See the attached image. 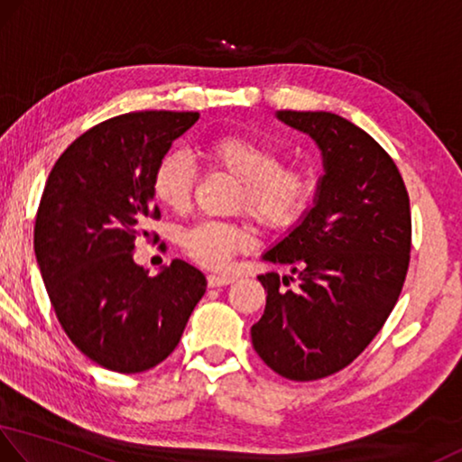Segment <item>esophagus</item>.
<instances>
[{
	"mask_svg": "<svg viewBox=\"0 0 462 462\" xmlns=\"http://www.w3.org/2000/svg\"><path fill=\"white\" fill-rule=\"evenodd\" d=\"M231 276H221V274H208V287H226L231 285Z\"/></svg>",
	"mask_w": 462,
	"mask_h": 462,
	"instance_id": "esophagus-1",
	"label": "esophagus"
}]
</instances>
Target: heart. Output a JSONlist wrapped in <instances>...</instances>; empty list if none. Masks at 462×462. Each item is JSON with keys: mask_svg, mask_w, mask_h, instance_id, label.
I'll list each match as a JSON object with an SVG mask.
<instances>
[{"mask_svg": "<svg viewBox=\"0 0 462 462\" xmlns=\"http://www.w3.org/2000/svg\"><path fill=\"white\" fill-rule=\"evenodd\" d=\"M204 159L237 181L233 210L247 212L262 229L282 231L308 212L316 196V175L300 162H282L271 142L250 134H223L204 146ZM198 180L188 154L169 151L152 171V194L162 207L180 212L189 204ZM245 223L200 221L181 233V245L204 268H225L233 255L252 245Z\"/></svg>", "mask_w": 462, "mask_h": 462, "instance_id": "1", "label": "heart"}]
</instances>
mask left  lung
<instances>
[{
	"label": "left lung",
	"mask_w": 462,
	"mask_h": 462,
	"mask_svg": "<svg viewBox=\"0 0 462 462\" xmlns=\"http://www.w3.org/2000/svg\"><path fill=\"white\" fill-rule=\"evenodd\" d=\"M320 146L316 204L264 260L266 310L252 326L262 361L282 378L320 380L357 359L382 330L407 279L411 207L399 167L370 134L326 111H279ZM298 282L295 291L280 282Z\"/></svg>",
	"instance_id": "8db88e82"
}]
</instances>
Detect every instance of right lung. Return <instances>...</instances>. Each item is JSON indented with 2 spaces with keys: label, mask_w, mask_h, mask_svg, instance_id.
Here are the masks:
<instances>
[{
  "label": "right lung",
  "mask_w": 462,
  "mask_h": 462,
  "mask_svg": "<svg viewBox=\"0 0 462 462\" xmlns=\"http://www.w3.org/2000/svg\"><path fill=\"white\" fill-rule=\"evenodd\" d=\"M196 111H134L97 124L55 162L34 221V254L55 316L95 364L119 374L159 365L180 343L204 274L173 260L157 276L134 262L159 159L198 122Z\"/></svg>",
  "instance_id": "right-lung-1"
}]
</instances>
